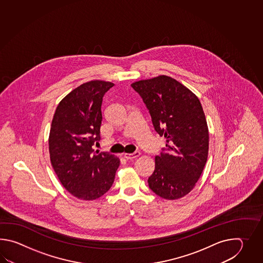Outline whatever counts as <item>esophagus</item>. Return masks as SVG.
<instances>
[{
  "mask_svg": "<svg viewBox=\"0 0 263 263\" xmlns=\"http://www.w3.org/2000/svg\"><path fill=\"white\" fill-rule=\"evenodd\" d=\"M139 155V151H135V152L132 153V154H124V158H125V159H127V160H133V159L137 158Z\"/></svg>",
  "mask_w": 263,
  "mask_h": 263,
  "instance_id": "1",
  "label": "esophagus"
}]
</instances>
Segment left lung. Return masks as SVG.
Wrapping results in <instances>:
<instances>
[{"mask_svg": "<svg viewBox=\"0 0 263 263\" xmlns=\"http://www.w3.org/2000/svg\"><path fill=\"white\" fill-rule=\"evenodd\" d=\"M132 87L144 101L155 132L166 139L155 157L148 186L168 200L183 197L207 162L209 130L201 103L184 85L164 75L135 82Z\"/></svg>", "mask_w": 263, "mask_h": 263, "instance_id": "left-lung-1", "label": "left lung"}]
</instances>
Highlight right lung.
Returning a JSON list of instances; mask_svg holds the SVG:
<instances>
[{
  "mask_svg": "<svg viewBox=\"0 0 263 263\" xmlns=\"http://www.w3.org/2000/svg\"><path fill=\"white\" fill-rule=\"evenodd\" d=\"M115 84L91 81L66 96L56 108L49 137L50 162L63 186L83 200L111 188L119 160L92 146L101 140L103 96Z\"/></svg>",
  "mask_w": 263,
  "mask_h": 263,
  "instance_id": "right-lung-1",
  "label": "right lung"
}]
</instances>
